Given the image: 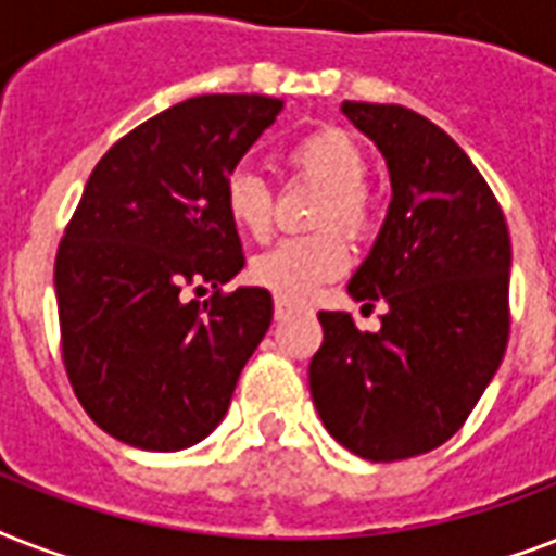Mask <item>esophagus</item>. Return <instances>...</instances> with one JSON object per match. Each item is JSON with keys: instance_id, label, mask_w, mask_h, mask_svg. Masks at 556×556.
Instances as JSON below:
<instances>
[{"instance_id": "34e87169", "label": "esophagus", "mask_w": 556, "mask_h": 556, "mask_svg": "<svg viewBox=\"0 0 556 556\" xmlns=\"http://www.w3.org/2000/svg\"><path fill=\"white\" fill-rule=\"evenodd\" d=\"M296 305L291 303V300H286V296H274V317H277V320H286Z\"/></svg>"}]
</instances>
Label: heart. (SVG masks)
I'll return each instance as SVG.
<instances>
[{
    "mask_svg": "<svg viewBox=\"0 0 556 556\" xmlns=\"http://www.w3.org/2000/svg\"><path fill=\"white\" fill-rule=\"evenodd\" d=\"M286 164L296 176L323 185V195L314 210V225L323 230L305 236H288L270 251L251 262V279L270 294L286 300H308L320 286L338 279L349 268L352 251L343 231L326 228L340 224L349 236L366 239L378 225V199L366 185V152L357 138L340 126H320L303 135L286 152ZM222 204L230 225L253 239H265L274 222V192L260 173L236 167L225 178Z\"/></svg>",
    "mask_w": 556,
    "mask_h": 556,
    "instance_id": "1",
    "label": "heart"
}]
</instances>
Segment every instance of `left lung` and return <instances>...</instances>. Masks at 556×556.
<instances>
[{"label": "left lung", "instance_id": "1", "mask_svg": "<svg viewBox=\"0 0 556 556\" xmlns=\"http://www.w3.org/2000/svg\"><path fill=\"white\" fill-rule=\"evenodd\" d=\"M387 159L392 201L349 294L387 303L380 331L320 312L308 387L326 430L369 462L441 447L473 413L508 346L510 236L465 150L413 109L343 103Z\"/></svg>", "mask_w": 556, "mask_h": 556}]
</instances>
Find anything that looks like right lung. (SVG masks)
<instances>
[{
  "instance_id": "obj_1",
  "label": "right lung",
  "mask_w": 556,
  "mask_h": 556,
  "mask_svg": "<svg viewBox=\"0 0 556 556\" xmlns=\"http://www.w3.org/2000/svg\"><path fill=\"white\" fill-rule=\"evenodd\" d=\"M279 112L265 94L190 98L91 169L54 288L74 395L112 439L173 453L225 418L274 303L265 288L222 291L244 265L222 187Z\"/></svg>"
}]
</instances>
